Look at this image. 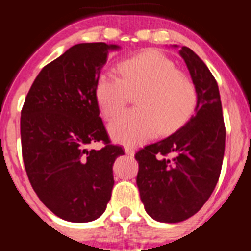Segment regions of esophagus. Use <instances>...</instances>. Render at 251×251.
Returning <instances> with one entry per match:
<instances>
[{"label": "esophagus", "mask_w": 251, "mask_h": 251, "mask_svg": "<svg viewBox=\"0 0 251 251\" xmlns=\"http://www.w3.org/2000/svg\"><path fill=\"white\" fill-rule=\"evenodd\" d=\"M124 151H126V153H127L128 156H134V148L130 147V146H126V147H124Z\"/></svg>", "instance_id": "esophagus-1"}]
</instances>
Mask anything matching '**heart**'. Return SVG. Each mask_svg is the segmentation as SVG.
I'll list each match as a JSON object with an SVG mask.
<instances>
[{
	"label": "heart",
	"mask_w": 251,
	"mask_h": 251,
	"mask_svg": "<svg viewBox=\"0 0 251 251\" xmlns=\"http://www.w3.org/2000/svg\"><path fill=\"white\" fill-rule=\"evenodd\" d=\"M121 77L103 73L95 84L101 114L110 119L134 95L137 108L122 113L109 124L113 139L139 145L157 132L170 133L181 127L194 113L197 94L191 79L157 50H146L123 60Z\"/></svg>",
	"instance_id": "heart-1"
}]
</instances>
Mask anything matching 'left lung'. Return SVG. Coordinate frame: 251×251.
Returning a JSON list of instances; mask_svg holds the SVG:
<instances>
[{
    "mask_svg": "<svg viewBox=\"0 0 251 251\" xmlns=\"http://www.w3.org/2000/svg\"><path fill=\"white\" fill-rule=\"evenodd\" d=\"M179 55L196 89V112L172 136L134 156L141 200L159 223H179L202 207L219 181L225 152V123L214 75L191 49L182 46Z\"/></svg>",
    "mask_w": 251,
    "mask_h": 251,
    "instance_id": "8db88e82",
    "label": "left lung"
}]
</instances>
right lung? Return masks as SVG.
Wrapping results in <instances>:
<instances>
[{"label":"right lung","instance_id":"right-lung-1","mask_svg":"<svg viewBox=\"0 0 251 251\" xmlns=\"http://www.w3.org/2000/svg\"><path fill=\"white\" fill-rule=\"evenodd\" d=\"M117 45L77 44L44 66L21 110L25 170L41 202L60 219L89 223L105 211L113 163L124 154L99 117L95 84ZM101 141V150H88Z\"/></svg>","mask_w":251,"mask_h":251}]
</instances>
